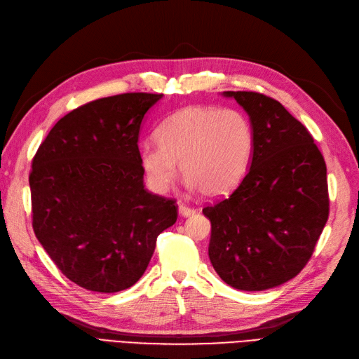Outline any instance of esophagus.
<instances>
[{
    "label": "esophagus",
    "instance_id": "obj_1",
    "mask_svg": "<svg viewBox=\"0 0 359 359\" xmlns=\"http://www.w3.org/2000/svg\"><path fill=\"white\" fill-rule=\"evenodd\" d=\"M179 213H180V216L188 217V216H192V215L195 213V209H192V207H189V205L180 204V205H179Z\"/></svg>",
    "mask_w": 359,
    "mask_h": 359
}]
</instances>
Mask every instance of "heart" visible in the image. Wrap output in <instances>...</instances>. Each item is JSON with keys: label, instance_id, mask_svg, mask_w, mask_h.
Instances as JSON below:
<instances>
[{"label": "heart", "instance_id": "1", "mask_svg": "<svg viewBox=\"0 0 359 359\" xmlns=\"http://www.w3.org/2000/svg\"><path fill=\"white\" fill-rule=\"evenodd\" d=\"M158 142L140 149L150 187L167 191L180 164L191 189L221 196L246 176L255 150V133L249 118L238 110L191 106L161 125Z\"/></svg>", "mask_w": 359, "mask_h": 359}]
</instances>
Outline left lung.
Listing matches in <instances>:
<instances>
[{
    "instance_id": "8db88e82",
    "label": "left lung",
    "mask_w": 359,
    "mask_h": 359,
    "mask_svg": "<svg viewBox=\"0 0 359 359\" xmlns=\"http://www.w3.org/2000/svg\"><path fill=\"white\" fill-rule=\"evenodd\" d=\"M222 95L249 114L255 150L236 189L203 209L212 224L209 258L229 286L264 291L291 280L313 253L330 213L327 165L279 101L246 90Z\"/></svg>"
}]
</instances>
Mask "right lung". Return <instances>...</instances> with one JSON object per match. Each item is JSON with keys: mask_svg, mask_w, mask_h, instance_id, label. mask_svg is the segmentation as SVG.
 Listing matches in <instances>:
<instances>
[{"mask_svg": "<svg viewBox=\"0 0 359 359\" xmlns=\"http://www.w3.org/2000/svg\"><path fill=\"white\" fill-rule=\"evenodd\" d=\"M163 94L90 101L56 122L32 159V228L56 267L94 292H119L146 271L175 200L144 189L138 134Z\"/></svg>", "mask_w": 359, "mask_h": 359, "instance_id": "add662e5", "label": "right lung"}]
</instances>
